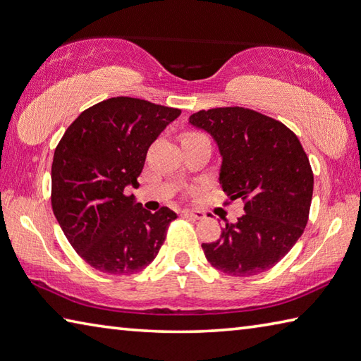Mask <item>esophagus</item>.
<instances>
[{
	"instance_id": "1",
	"label": "esophagus",
	"mask_w": 361,
	"mask_h": 361,
	"mask_svg": "<svg viewBox=\"0 0 361 361\" xmlns=\"http://www.w3.org/2000/svg\"><path fill=\"white\" fill-rule=\"evenodd\" d=\"M180 214L183 216H190V219H195V220H200L204 216V212H201V210H192V209H182Z\"/></svg>"
}]
</instances>
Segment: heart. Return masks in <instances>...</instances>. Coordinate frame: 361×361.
I'll return each instance as SVG.
<instances>
[{"label": "heart", "instance_id": "heart-1", "mask_svg": "<svg viewBox=\"0 0 361 361\" xmlns=\"http://www.w3.org/2000/svg\"><path fill=\"white\" fill-rule=\"evenodd\" d=\"M201 133H196V132H185L182 135V140H185V138H193V137H200Z\"/></svg>", "mask_w": 361, "mask_h": 361}]
</instances>
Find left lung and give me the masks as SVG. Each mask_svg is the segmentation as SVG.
<instances>
[{
	"mask_svg": "<svg viewBox=\"0 0 361 361\" xmlns=\"http://www.w3.org/2000/svg\"><path fill=\"white\" fill-rule=\"evenodd\" d=\"M190 124L212 135L223 157L220 183L245 214L226 223L219 240L202 243L207 261L224 274L270 270L300 239L308 223L314 176L297 135L283 122L243 106L201 110Z\"/></svg>",
	"mask_w": 361,
	"mask_h": 361,
	"instance_id": "8db88e82",
	"label": "left lung"
}]
</instances>
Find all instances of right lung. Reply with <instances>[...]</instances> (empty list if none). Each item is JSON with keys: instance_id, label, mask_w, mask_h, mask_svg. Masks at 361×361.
Segmentation results:
<instances>
[{"instance_id": "obj_1", "label": "right lung", "mask_w": 361, "mask_h": 361, "mask_svg": "<svg viewBox=\"0 0 361 361\" xmlns=\"http://www.w3.org/2000/svg\"><path fill=\"white\" fill-rule=\"evenodd\" d=\"M179 108L111 97L87 108L67 127L51 165V207L67 240L96 270L132 275L159 255L171 209L152 214L133 202L149 146Z\"/></svg>"}]
</instances>
